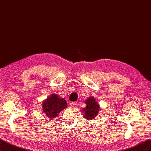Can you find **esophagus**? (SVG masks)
<instances>
[{
    "instance_id": "esophagus-1",
    "label": "esophagus",
    "mask_w": 151,
    "mask_h": 151,
    "mask_svg": "<svg viewBox=\"0 0 151 151\" xmlns=\"http://www.w3.org/2000/svg\"><path fill=\"white\" fill-rule=\"evenodd\" d=\"M76 105V102H71V103H70V106H72V107L75 106Z\"/></svg>"
}]
</instances>
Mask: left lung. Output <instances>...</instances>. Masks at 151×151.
Instances as JSON below:
<instances>
[{"label":"left lung","mask_w":151,"mask_h":151,"mask_svg":"<svg viewBox=\"0 0 151 151\" xmlns=\"http://www.w3.org/2000/svg\"><path fill=\"white\" fill-rule=\"evenodd\" d=\"M86 106L83 109V115L87 120H93L96 118L101 109L99 104L93 96H90L84 101Z\"/></svg>","instance_id":"8db88e82"}]
</instances>
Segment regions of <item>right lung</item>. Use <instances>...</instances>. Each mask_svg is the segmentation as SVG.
<instances>
[{"mask_svg": "<svg viewBox=\"0 0 151 151\" xmlns=\"http://www.w3.org/2000/svg\"><path fill=\"white\" fill-rule=\"evenodd\" d=\"M42 104L45 116L51 120L55 118L63 109L67 108V103L65 99L56 94L49 96Z\"/></svg>", "mask_w": 151, "mask_h": 151, "instance_id": "1", "label": "right lung"}]
</instances>
